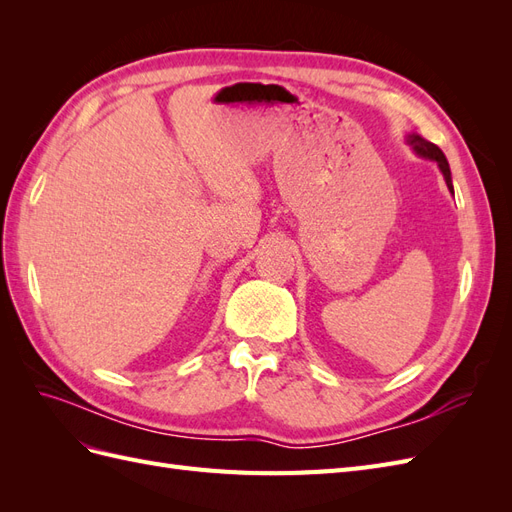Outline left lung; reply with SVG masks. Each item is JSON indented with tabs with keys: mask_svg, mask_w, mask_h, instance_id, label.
<instances>
[{
	"mask_svg": "<svg viewBox=\"0 0 512 512\" xmlns=\"http://www.w3.org/2000/svg\"><path fill=\"white\" fill-rule=\"evenodd\" d=\"M406 141H408V145L414 149L416 156H421V158H425V160L438 162V166H440V170H442V175H444V181H446V185H448V190L453 192L451 168H448V162H446V156L442 153V149H440L438 145H433V143L425 141V138L418 136V134H408Z\"/></svg>",
	"mask_w": 512,
	"mask_h": 512,
	"instance_id": "8db88e82",
	"label": "left lung"
}]
</instances>
